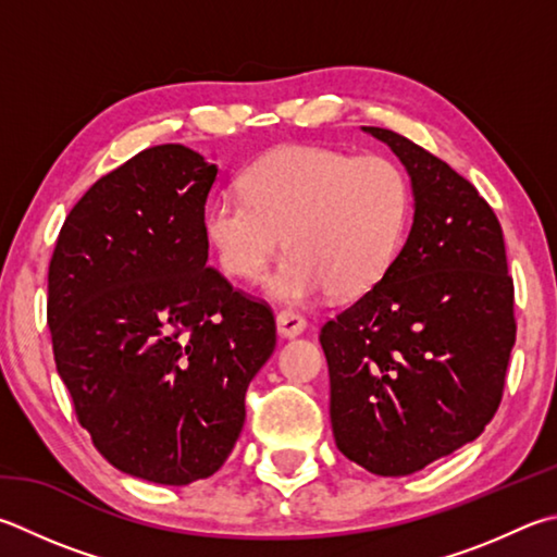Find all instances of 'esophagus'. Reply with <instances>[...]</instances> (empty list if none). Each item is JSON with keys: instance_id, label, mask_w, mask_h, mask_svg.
<instances>
[{"instance_id": "esophagus-1", "label": "esophagus", "mask_w": 557, "mask_h": 557, "mask_svg": "<svg viewBox=\"0 0 557 557\" xmlns=\"http://www.w3.org/2000/svg\"><path fill=\"white\" fill-rule=\"evenodd\" d=\"M307 329V319L301 317L299 311H292V309H282L277 313V331L280 336L292 338V336H299L301 331Z\"/></svg>"}]
</instances>
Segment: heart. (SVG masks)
<instances>
[{"mask_svg": "<svg viewBox=\"0 0 557 557\" xmlns=\"http://www.w3.org/2000/svg\"><path fill=\"white\" fill-rule=\"evenodd\" d=\"M411 211V177L394 158L295 144L258 158L244 195L211 199L205 226L221 268L246 282L287 244L268 289L297 305L326 289L352 297L375 287L399 256Z\"/></svg>", "mask_w": 557, "mask_h": 557, "instance_id": "obj_1", "label": "heart"}]
</instances>
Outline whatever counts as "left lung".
I'll return each mask as SVG.
<instances>
[{"label":"left lung","instance_id":"8db88e82","mask_svg":"<svg viewBox=\"0 0 557 557\" xmlns=\"http://www.w3.org/2000/svg\"><path fill=\"white\" fill-rule=\"evenodd\" d=\"M413 224L375 287L321 326L331 426L348 460L401 478L478 438L499 409L517 341L499 219L468 180L389 128Z\"/></svg>","mask_w":557,"mask_h":557}]
</instances>
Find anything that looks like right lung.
Returning a JSON list of instances; mask_svg holds the SVG:
<instances>
[{
	"label": "right lung",
	"instance_id": "1",
	"mask_svg": "<svg viewBox=\"0 0 557 557\" xmlns=\"http://www.w3.org/2000/svg\"><path fill=\"white\" fill-rule=\"evenodd\" d=\"M216 165L177 144L89 187L48 268V329L79 426L121 472L158 484L214 474L275 350L268 301L207 265Z\"/></svg>",
	"mask_w": 557,
	"mask_h": 557
}]
</instances>
